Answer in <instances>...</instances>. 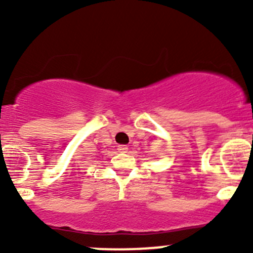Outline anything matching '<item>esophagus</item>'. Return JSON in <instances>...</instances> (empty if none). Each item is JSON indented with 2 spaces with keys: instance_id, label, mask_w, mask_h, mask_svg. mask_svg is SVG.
I'll use <instances>...</instances> for the list:
<instances>
[{
  "instance_id": "obj_1",
  "label": "esophagus",
  "mask_w": 253,
  "mask_h": 253,
  "mask_svg": "<svg viewBox=\"0 0 253 253\" xmlns=\"http://www.w3.org/2000/svg\"><path fill=\"white\" fill-rule=\"evenodd\" d=\"M127 149H128V148H127V145H124V144L119 145V148H117V150H120L121 153H125Z\"/></svg>"
}]
</instances>
